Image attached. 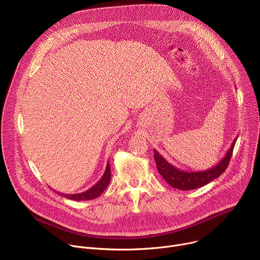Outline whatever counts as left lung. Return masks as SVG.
<instances>
[{
	"instance_id": "8db88e82",
	"label": "left lung",
	"mask_w": 260,
	"mask_h": 260,
	"mask_svg": "<svg viewBox=\"0 0 260 260\" xmlns=\"http://www.w3.org/2000/svg\"><path fill=\"white\" fill-rule=\"evenodd\" d=\"M238 137L239 136H237L234 142L232 143V146L228 150L225 156L222 158L216 166L206 171H199V172L182 171L176 168L175 166H173L172 164H170L154 149L153 150L154 159L157 167V171L160 174V176L174 188H177L180 190H191V189H197L202 186H205V185H207L214 179L218 178L226 170Z\"/></svg>"
}]
</instances>
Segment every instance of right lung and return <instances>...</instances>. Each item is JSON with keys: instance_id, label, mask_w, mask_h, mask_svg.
<instances>
[{"instance_id": "obj_1", "label": "right lung", "mask_w": 260, "mask_h": 260, "mask_svg": "<svg viewBox=\"0 0 260 260\" xmlns=\"http://www.w3.org/2000/svg\"><path fill=\"white\" fill-rule=\"evenodd\" d=\"M110 180H111V169H110V162L108 161L104 175L95 183V185H93L92 187H90L89 189H87V190H85L84 192H81V193L64 194V193L58 192V194L61 196V197L67 198L69 200H73V201H89V200H93V199L100 197L103 193V191L107 188V186L109 185Z\"/></svg>"}]
</instances>
